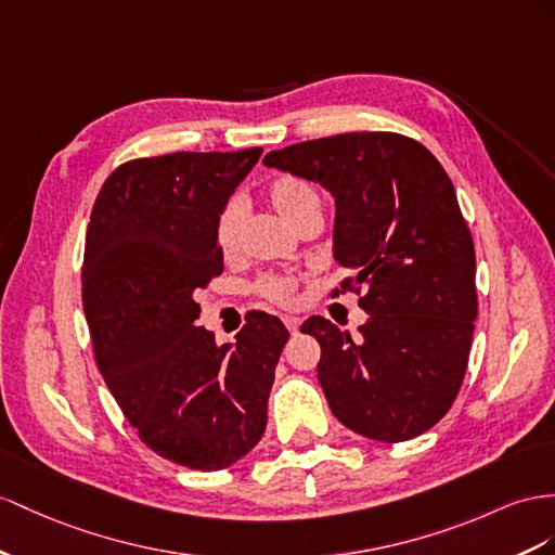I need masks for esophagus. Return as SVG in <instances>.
<instances>
[{"label": "esophagus", "instance_id": "esophagus-1", "mask_svg": "<svg viewBox=\"0 0 555 555\" xmlns=\"http://www.w3.org/2000/svg\"><path fill=\"white\" fill-rule=\"evenodd\" d=\"M283 323H286V328H288V333H291V335H297V331H300V319L286 317V319H283Z\"/></svg>", "mask_w": 555, "mask_h": 555}]
</instances>
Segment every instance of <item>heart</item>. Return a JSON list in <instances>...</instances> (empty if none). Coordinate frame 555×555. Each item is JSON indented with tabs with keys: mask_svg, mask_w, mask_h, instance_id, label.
I'll return each mask as SVG.
<instances>
[{
	"mask_svg": "<svg viewBox=\"0 0 555 555\" xmlns=\"http://www.w3.org/2000/svg\"><path fill=\"white\" fill-rule=\"evenodd\" d=\"M267 198L279 210V216L293 227H300L309 218H321V196L314 184L300 176L274 178L267 188ZM241 220H244V202L238 196H232L222 206L216 222V241L224 258H230L236 250ZM255 291L267 302L288 307L295 300L297 279L291 274H264L255 283Z\"/></svg>",
	"mask_w": 555,
	"mask_h": 555,
	"instance_id": "b5f03b06",
	"label": "heart"
}]
</instances>
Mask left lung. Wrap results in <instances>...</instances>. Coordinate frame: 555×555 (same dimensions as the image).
Instances as JSON below:
<instances>
[{
  "label": "left lung",
  "instance_id": "8db88e82",
  "mask_svg": "<svg viewBox=\"0 0 555 555\" xmlns=\"http://www.w3.org/2000/svg\"><path fill=\"white\" fill-rule=\"evenodd\" d=\"M264 164L333 192L335 260L353 274L331 297L357 293L371 314L359 339L323 317L302 325L333 415L385 443L429 431L457 399L478 314L474 238L446 168L391 131L297 142Z\"/></svg>",
  "mask_w": 555,
  "mask_h": 555
}]
</instances>
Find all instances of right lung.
<instances>
[{
	"label": "right lung",
	"instance_id": "obj_1",
	"mask_svg": "<svg viewBox=\"0 0 555 555\" xmlns=\"http://www.w3.org/2000/svg\"><path fill=\"white\" fill-rule=\"evenodd\" d=\"M262 147L140 156L98 192L81 267L95 365L142 443L218 472L264 434L288 331L255 311L236 347L198 325L196 293L222 274L216 222Z\"/></svg>",
	"mask_w": 555,
	"mask_h": 555
}]
</instances>
